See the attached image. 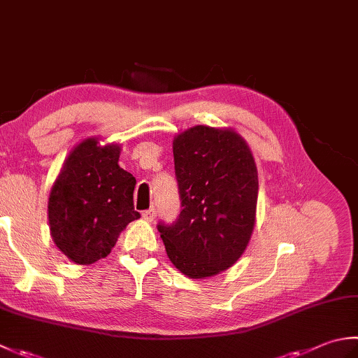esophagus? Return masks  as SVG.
I'll list each match as a JSON object with an SVG mask.
<instances>
[{
    "instance_id": "esophagus-1",
    "label": "esophagus",
    "mask_w": 358,
    "mask_h": 358,
    "mask_svg": "<svg viewBox=\"0 0 358 358\" xmlns=\"http://www.w3.org/2000/svg\"><path fill=\"white\" fill-rule=\"evenodd\" d=\"M143 218L146 220V222H152V220L155 218V208H150L148 210H143Z\"/></svg>"
}]
</instances>
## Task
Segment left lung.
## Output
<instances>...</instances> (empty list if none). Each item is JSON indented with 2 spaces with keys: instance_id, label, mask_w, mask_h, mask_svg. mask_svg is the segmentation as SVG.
Listing matches in <instances>:
<instances>
[{
  "instance_id": "obj_1",
  "label": "left lung",
  "mask_w": 358,
  "mask_h": 358,
  "mask_svg": "<svg viewBox=\"0 0 358 358\" xmlns=\"http://www.w3.org/2000/svg\"><path fill=\"white\" fill-rule=\"evenodd\" d=\"M181 212L157 224L167 257L191 278L238 260L255 223L258 175L246 141L229 129L195 126L173 140Z\"/></svg>"
}]
</instances>
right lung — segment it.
Returning <instances> with one entry per match:
<instances>
[{"mask_svg":"<svg viewBox=\"0 0 358 358\" xmlns=\"http://www.w3.org/2000/svg\"><path fill=\"white\" fill-rule=\"evenodd\" d=\"M120 146L87 138L63 164L49 196V224L57 248L77 264L108 257L120 232L140 218L132 173L118 166Z\"/></svg>","mask_w":358,"mask_h":358,"instance_id":"right-lung-1","label":"right lung"}]
</instances>
